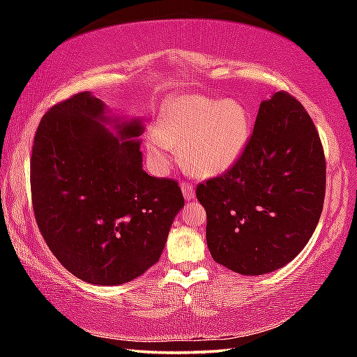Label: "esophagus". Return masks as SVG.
<instances>
[{"label":"esophagus","instance_id":"34e87169","mask_svg":"<svg viewBox=\"0 0 357 357\" xmlns=\"http://www.w3.org/2000/svg\"><path fill=\"white\" fill-rule=\"evenodd\" d=\"M181 190H183V195H184V200L185 202H190L195 198V189L189 184V183H181Z\"/></svg>","mask_w":357,"mask_h":357}]
</instances>
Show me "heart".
<instances>
[{
    "label": "heart",
    "mask_w": 357,
    "mask_h": 357,
    "mask_svg": "<svg viewBox=\"0 0 357 357\" xmlns=\"http://www.w3.org/2000/svg\"><path fill=\"white\" fill-rule=\"evenodd\" d=\"M159 132L146 135V151L157 173H167L183 148L192 174L214 178L238 164L250 140V116L233 99L179 96L168 102L159 118Z\"/></svg>",
    "instance_id": "b5f03b06"
}]
</instances>
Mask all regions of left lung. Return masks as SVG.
I'll return each instance as SVG.
<instances>
[{
  "mask_svg": "<svg viewBox=\"0 0 357 357\" xmlns=\"http://www.w3.org/2000/svg\"><path fill=\"white\" fill-rule=\"evenodd\" d=\"M326 162L312 118L288 93L259 104L231 170L197 187L214 261L243 275L283 268L312 238L323 211Z\"/></svg>",
  "mask_w": 357,
  "mask_h": 357,
  "instance_id": "obj_1",
  "label": "left lung"
}]
</instances>
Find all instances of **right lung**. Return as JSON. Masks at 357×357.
Masks as SVG:
<instances>
[{"label": "right lung", "instance_id": "obj_1", "mask_svg": "<svg viewBox=\"0 0 357 357\" xmlns=\"http://www.w3.org/2000/svg\"><path fill=\"white\" fill-rule=\"evenodd\" d=\"M143 130L142 119L112 114L89 91L52 107L39 123L36 222L58 261L83 282L123 285L146 273L184 206L176 181L143 170Z\"/></svg>", "mask_w": 357, "mask_h": 357}]
</instances>
